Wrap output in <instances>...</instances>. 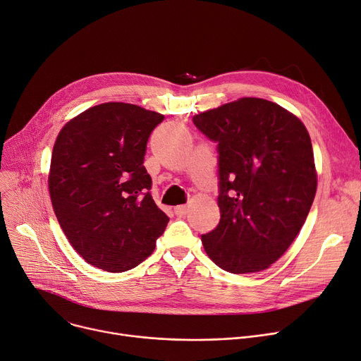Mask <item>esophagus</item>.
Here are the masks:
<instances>
[{"mask_svg": "<svg viewBox=\"0 0 361 361\" xmlns=\"http://www.w3.org/2000/svg\"><path fill=\"white\" fill-rule=\"evenodd\" d=\"M174 212L177 216H184L187 214V206L185 204H180L174 207Z\"/></svg>", "mask_w": 361, "mask_h": 361, "instance_id": "obj_1", "label": "esophagus"}]
</instances>
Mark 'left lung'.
Wrapping results in <instances>:
<instances>
[{"instance_id":"8db88e82","label":"left lung","mask_w":361,"mask_h":361,"mask_svg":"<svg viewBox=\"0 0 361 361\" xmlns=\"http://www.w3.org/2000/svg\"><path fill=\"white\" fill-rule=\"evenodd\" d=\"M193 123L218 145L221 219L202 235L207 256L231 274L269 268L300 233L316 195L305 124L260 98L202 112Z\"/></svg>"}]
</instances>
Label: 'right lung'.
<instances>
[{
  "mask_svg": "<svg viewBox=\"0 0 361 361\" xmlns=\"http://www.w3.org/2000/svg\"><path fill=\"white\" fill-rule=\"evenodd\" d=\"M162 114L124 102L92 106L55 140L49 171L54 212L70 244L108 272L136 268L155 250L169 218L152 199L143 165Z\"/></svg>",
  "mask_w": 361,
  "mask_h": 361,
  "instance_id": "obj_1",
  "label": "right lung"
}]
</instances>
